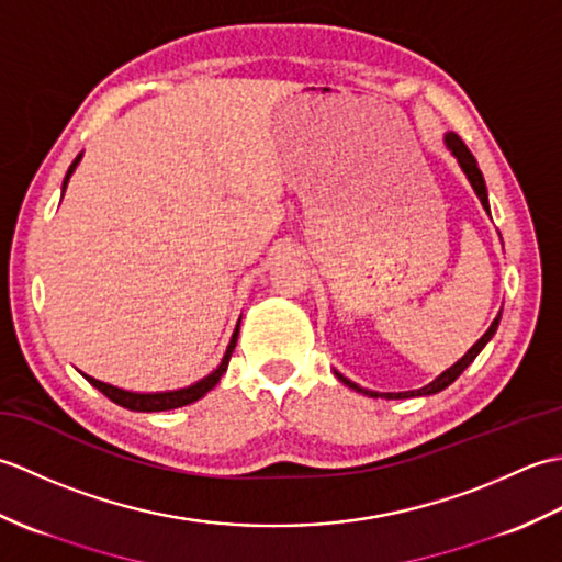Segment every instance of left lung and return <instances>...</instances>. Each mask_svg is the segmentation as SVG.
<instances>
[{
  "instance_id": "obj_1",
  "label": "left lung",
  "mask_w": 562,
  "mask_h": 562,
  "mask_svg": "<svg viewBox=\"0 0 562 562\" xmlns=\"http://www.w3.org/2000/svg\"><path fill=\"white\" fill-rule=\"evenodd\" d=\"M445 142H447V147L451 149V154L453 157L459 159V164H461V169H463V173L469 176V181H471V186H473V190H475V195L481 198V202H483V207L491 212V205H487V190H485V181H483V173H481V169H479V164H475V157L471 154V149L463 145V139L459 137V135H453V133H449L447 137H445ZM499 314H503V308H499ZM499 314L495 316V321L491 324V328H487L485 333H483V338L473 345V348L465 352L461 360L453 364V367H449L445 374H439L432 384H427V386H423V389H417V391H403V393H376V391H364V389H360L357 384H352V381H348L345 376H340L338 374V379L342 381V384H348L350 389H355V391H362V393H367V396H372V398H379V396H384V398H411V396H429V393H437V391H441V389H447L451 381H457L459 379V374L463 372L465 367H469L475 357H479V352L485 348V342L491 340L493 336H495V330H497V324H499Z\"/></svg>"
}]
</instances>
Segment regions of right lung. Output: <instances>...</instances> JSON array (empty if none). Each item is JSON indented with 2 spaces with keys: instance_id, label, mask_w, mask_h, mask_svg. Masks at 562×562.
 <instances>
[{
  "instance_id": "right-lung-1",
  "label": "right lung",
  "mask_w": 562,
  "mask_h": 562,
  "mask_svg": "<svg viewBox=\"0 0 562 562\" xmlns=\"http://www.w3.org/2000/svg\"><path fill=\"white\" fill-rule=\"evenodd\" d=\"M79 159H81V157H77L75 161H71V166H69V171H67V176H65V183H63V193H65V188H67V181H69L71 171L77 169ZM236 338H238V326H236V330H234V336H232L229 348H226V355H224L222 364H220L217 369H214V372H212L210 376L200 379L198 384L188 386V389H181V391H166V393H133V391L115 389V386H111V384H103V381L93 379V376H87V374H83V376H87L89 384L97 386V389L103 393L105 398H111L113 403L123 405V408H127V411H139V413H157V411H171V408H181V405L195 403L198 398L205 396L207 391H212L214 386H217V381H220V379H222V374L226 372V364H229V360H232V352H234V348H236Z\"/></svg>"
}]
</instances>
